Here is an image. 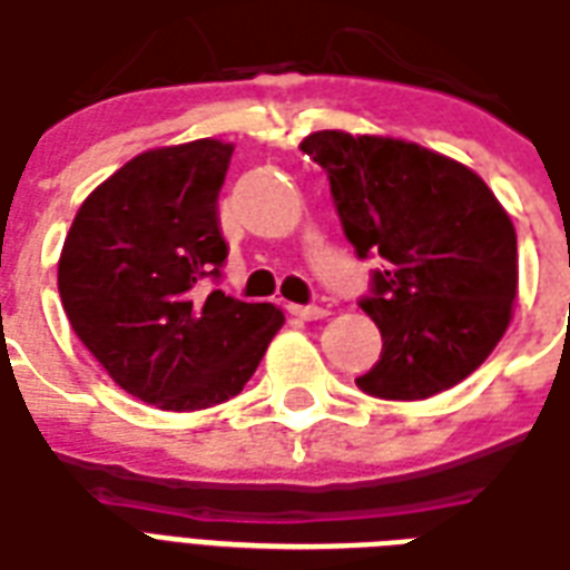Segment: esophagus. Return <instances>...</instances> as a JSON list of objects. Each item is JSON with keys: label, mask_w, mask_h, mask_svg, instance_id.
<instances>
[{"label": "esophagus", "mask_w": 570, "mask_h": 570, "mask_svg": "<svg viewBox=\"0 0 570 570\" xmlns=\"http://www.w3.org/2000/svg\"><path fill=\"white\" fill-rule=\"evenodd\" d=\"M288 312H291V315H297V318H303V321H318V318H324V315H327V309H321V306H294V303L288 306Z\"/></svg>", "instance_id": "1"}]
</instances>
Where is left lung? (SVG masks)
<instances>
[{
    "mask_svg": "<svg viewBox=\"0 0 570 570\" xmlns=\"http://www.w3.org/2000/svg\"><path fill=\"white\" fill-rule=\"evenodd\" d=\"M301 149L331 179L357 258H382L357 301L382 331V357L357 387L379 400H426L463 382L511 321V216L474 170L417 144L315 131Z\"/></svg>",
    "mask_w": 570,
    "mask_h": 570,
    "instance_id": "8db88e82",
    "label": "left lung"
}]
</instances>
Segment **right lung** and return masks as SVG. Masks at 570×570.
Wrapping results in <instances>:
<instances>
[{"instance_id": "right-lung-1", "label": "right lung", "mask_w": 570, "mask_h": 570, "mask_svg": "<svg viewBox=\"0 0 570 570\" xmlns=\"http://www.w3.org/2000/svg\"><path fill=\"white\" fill-rule=\"evenodd\" d=\"M230 153L213 138L140 153L83 200L59 258L80 342L122 391L165 412L237 396L285 321L269 303L200 288L228 258L219 191Z\"/></svg>"}]
</instances>
